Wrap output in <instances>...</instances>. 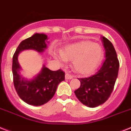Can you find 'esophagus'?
<instances>
[{
  "label": "esophagus",
  "instance_id": "1",
  "mask_svg": "<svg viewBox=\"0 0 131 131\" xmlns=\"http://www.w3.org/2000/svg\"><path fill=\"white\" fill-rule=\"evenodd\" d=\"M73 75H72V74H70V73H69L68 72H66V75H65V78L66 79V80H70V79H72L73 78Z\"/></svg>",
  "mask_w": 131,
  "mask_h": 131
}]
</instances>
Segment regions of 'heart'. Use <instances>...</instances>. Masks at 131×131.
<instances>
[{
  "instance_id": "b5f03b06",
  "label": "heart",
  "mask_w": 131,
  "mask_h": 131,
  "mask_svg": "<svg viewBox=\"0 0 131 131\" xmlns=\"http://www.w3.org/2000/svg\"><path fill=\"white\" fill-rule=\"evenodd\" d=\"M53 56L61 63L73 61V67L78 73H90L98 66L103 56L101 45L90 41H82L67 45L62 51H54Z\"/></svg>"
}]
</instances>
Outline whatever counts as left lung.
Listing matches in <instances>:
<instances>
[{
	"instance_id": "1",
	"label": "left lung",
	"mask_w": 131,
	"mask_h": 131,
	"mask_svg": "<svg viewBox=\"0 0 131 131\" xmlns=\"http://www.w3.org/2000/svg\"><path fill=\"white\" fill-rule=\"evenodd\" d=\"M106 59L94 75L78 78L80 86L74 91L75 96L83 104L90 108L101 105L111 96L118 77L119 61L113 45L102 37Z\"/></svg>"
}]
</instances>
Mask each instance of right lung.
<instances>
[{"mask_svg": "<svg viewBox=\"0 0 131 131\" xmlns=\"http://www.w3.org/2000/svg\"><path fill=\"white\" fill-rule=\"evenodd\" d=\"M47 40L46 35L35 33L19 44L13 57V83L17 94L25 102L35 106L43 105L53 98L58 84L65 80V73L61 69L51 71L43 66L41 72L35 78L25 80L19 72L20 67L18 62V55L27 49L43 52L47 47Z\"/></svg>", "mask_w": 131, "mask_h": 131, "instance_id": "add662e5", "label": "right lung"}]
</instances>
